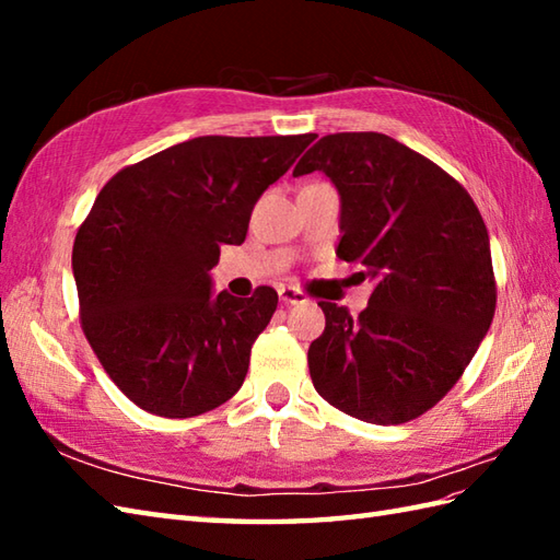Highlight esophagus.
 <instances>
[{
	"label": "esophagus",
	"mask_w": 560,
	"mask_h": 560,
	"mask_svg": "<svg viewBox=\"0 0 560 560\" xmlns=\"http://www.w3.org/2000/svg\"><path fill=\"white\" fill-rule=\"evenodd\" d=\"M279 299H281V303H287V305L307 303V295L299 287H281L279 289Z\"/></svg>",
	"instance_id": "34e87169"
}]
</instances>
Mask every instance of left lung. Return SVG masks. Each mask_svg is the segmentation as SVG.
Wrapping results in <instances>:
<instances>
[{
	"mask_svg": "<svg viewBox=\"0 0 560 560\" xmlns=\"http://www.w3.org/2000/svg\"><path fill=\"white\" fill-rule=\"evenodd\" d=\"M313 171L339 189V259L375 281L359 317L317 303L325 331L307 349L313 385L365 423L419 419L455 387L491 327L489 231L455 177L387 135H327L293 175Z\"/></svg>",
	"mask_w": 560,
	"mask_h": 560,
	"instance_id": "8db88e82",
	"label": "left lung"
}]
</instances>
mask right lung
Segmentation results:
<instances>
[{"mask_svg":"<svg viewBox=\"0 0 560 560\" xmlns=\"http://www.w3.org/2000/svg\"><path fill=\"white\" fill-rule=\"evenodd\" d=\"M313 139L197 137L127 165L98 192L71 249L81 329L139 409L189 419L241 389L279 295H213L209 271Z\"/></svg>","mask_w":560,"mask_h":560,"instance_id":"add662e5","label":"right lung"}]
</instances>
